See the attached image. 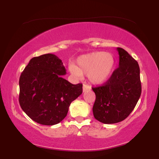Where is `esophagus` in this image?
<instances>
[{"label":"esophagus","instance_id":"obj_1","mask_svg":"<svg viewBox=\"0 0 159 159\" xmlns=\"http://www.w3.org/2000/svg\"><path fill=\"white\" fill-rule=\"evenodd\" d=\"M91 90L90 86L87 85V84L83 85V92H86L87 90Z\"/></svg>","mask_w":159,"mask_h":159}]
</instances>
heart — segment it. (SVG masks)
Returning <instances> with one entry per match:
<instances>
[{
  "mask_svg": "<svg viewBox=\"0 0 159 159\" xmlns=\"http://www.w3.org/2000/svg\"><path fill=\"white\" fill-rule=\"evenodd\" d=\"M114 67V58L110 53L95 52L79 56L76 66L71 64V73L78 78L87 75L88 79L94 84L105 83L110 78Z\"/></svg>",
  "mask_w": 159,
  "mask_h": 159,
  "instance_id": "b5f03b06",
  "label": "heart"
}]
</instances>
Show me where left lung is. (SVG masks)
I'll use <instances>...</instances> for the list:
<instances>
[{"instance_id": "1", "label": "left lung", "mask_w": 159, "mask_h": 159, "mask_svg": "<svg viewBox=\"0 0 159 159\" xmlns=\"http://www.w3.org/2000/svg\"><path fill=\"white\" fill-rule=\"evenodd\" d=\"M119 67L102 86L93 87L96 101L94 117L105 124L123 121L134 110L141 94L138 62L123 48H117Z\"/></svg>"}]
</instances>
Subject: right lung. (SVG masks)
Returning a JSON list of instances; mask_svg holds the SVG:
<instances>
[{
	"instance_id": "add662e5",
	"label": "right lung",
	"mask_w": 159,
	"mask_h": 159,
	"mask_svg": "<svg viewBox=\"0 0 159 159\" xmlns=\"http://www.w3.org/2000/svg\"><path fill=\"white\" fill-rule=\"evenodd\" d=\"M62 61L52 54L30 60L19 78V104L30 119L45 125L59 123L72 101L82 93V84H72Z\"/></svg>"
}]
</instances>
